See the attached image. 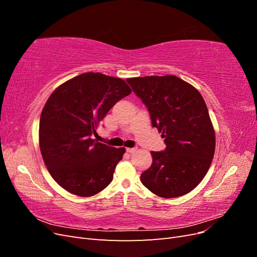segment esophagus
Instances as JSON below:
<instances>
[{"label": "esophagus", "instance_id": "34e87169", "mask_svg": "<svg viewBox=\"0 0 257 257\" xmlns=\"http://www.w3.org/2000/svg\"><path fill=\"white\" fill-rule=\"evenodd\" d=\"M136 150H137V148H126V152H128V153H134V152H136Z\"/></svg>", "mask_w": 257, "mask_h": 257}]
</instances>
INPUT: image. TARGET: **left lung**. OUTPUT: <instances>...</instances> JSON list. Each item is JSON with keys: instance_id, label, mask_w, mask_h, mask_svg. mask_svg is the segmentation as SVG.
<instances>
[{"instance_id": "8db88e82", "label": "left lung", "mask_w": 257, "mask_h": 257, "mask_svg": "<svg viewBox=\"0 0 257 257\" xmlns=\"http://www.w3.org/2000/svg\"><path fill=\"white\" fill-rule=\"evenodd\" d=\"M149 111L165 150L151 151L152 165L141 181L155 195L174 198L190 193L211 165L215 134L200 93L177 76L127 78Z\"/></svg>"}]
</instances>
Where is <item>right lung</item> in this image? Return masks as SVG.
<instances>
[{
  "label": "right lung",
  "instance_id": "obj_1",
  "mask_svg": "<svg viewBox=\"0 0 257 257\" xmlns=\"http://www.w3.org/2000/svg\"><path fill=\"white\" fill-rule=\"evenodd\" d=\"M123 79L84 73L52 92L40 120V148L51 177L64 190L88 197L112 181L124 148L93 139L116 102L131 94Z\"/></svg>",
  "mask_w": 257,
  "mask_h": 257
}]
</instances>
